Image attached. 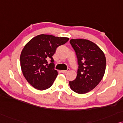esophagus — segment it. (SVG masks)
I'll return each instance as SVG.
<instances>
[{"mask_svg":"<svg viewBox=\"0 0 123 123\" xmlns=\"http://www.w3.org/2000/svg\"><path fill=\"white\" fill-rule=\"evenodd\" d=\"M69 70H70V68H68V70H61V72L62 73H68V71H69Z\"/></svg>","mask_w":123,"mask_h":123,"instance_id":"34e87169","label":"esophagus"}]
</instances>
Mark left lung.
Masks as SVG:
<instances>
[{"label": "left lung", "mask_w": 123, "mask_h": 123, "mask_svg": "<svg viewBox=\"0 0 123 123\" xmlns=\"http://www.w3.org/2000/svg\"><path fill=\"white\" fill-rule=\"evenodd\" d=\"M79 65L78 74L69 85L74 92L84 94L94 89L102 79L106 70V60L99 47L86 39H71Z\"/></svg>", "instance_id": "8db88e82"}]
</instances>
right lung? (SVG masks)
I'll list each match as a JSON object with an SVG mask.
<instances>
[{
	"label": "right lung",
	"instance_id": "add662e5",
	"mask_svg": "<svg viewBox=\"0 0 123 123\" xmlns=\"http://www.w3.org/2000/svg\"><path fill=\"white\" fill-rule=\"evenodd\" d=\"M69 38L41 34L31 39L21 52V68L26 80L34 88L43 91L50 88L58 75L53 56L60 45ZM51 60L48 64V61Z\"/></svg>",
	"mask_w": 123,
	"mask_h": 123
}]
</instances>
